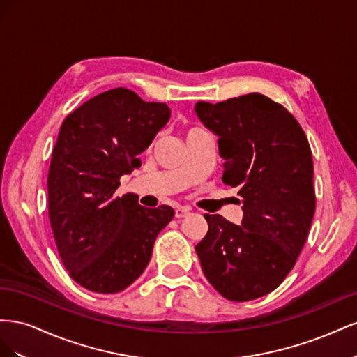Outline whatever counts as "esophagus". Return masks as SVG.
<instances>
[{
  "label": "esophagus",
  "mask_w": 357,
  "mask_h": 357,
  "mask_svg": "<svg viewBox=\"0 0 357 357\" xmlns=\"http://www.w3.org/2000/svg\"><path fill=\"white\" fill-rule=\"evenodd\" d=\"M189 214H190V208H188V207H178V208L176 210V219L188 218Z\"/></svg>",
  "instance_id": "34e87169"
}]
</instances>
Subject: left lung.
Instances as JSON below:
<instances>
[{
  "label": "left lung",
  "mask_w": 357,
  "mask_h": 357,
  "mask_svg": "<svg viewBox=\"0 0 357 357\" xmlns=\"http://www.w3.org/2000/svg\"><path fill=\"white\" fill-rule=\"evenodd\" d=\"M195 112L218 135L223 183L238 189L241 225L204 214L208 232L197 244L204 275L222 296L243 302L283 283L305 244L316 197L305 132L283 105L261 93Z\"/></svg>",
  "instance_id": "8db88e82"
}]
</instances>
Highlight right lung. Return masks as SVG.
I'll list each match as a JSON object with an SVG mask.
<instances>
[{
	"label": "right lung",
	"instance_id": "add662e5",
	"mask_svg": "<svg viewBox=\"0 0 357 357\" xmlns=\"http://www.w3.org/2000/svg\"><path fill=\"white\" fill-rule=\"evenodd\" d=\"M165 102L125 88L93 96L63 121L47 177L49 219L71 278L96 294H117L143 274L169 205L146 208L135 193L117 197L121 177L169 121Z\"/></svg>",
	"mask_w": 357,
	"mask_h": 357
}]
</instances>
